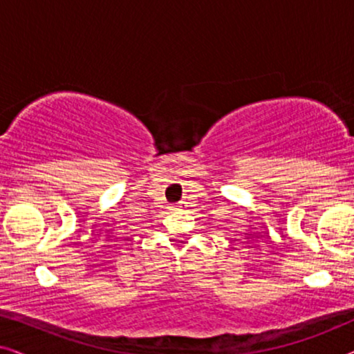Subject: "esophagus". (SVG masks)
<instances>
[{
  "mask_svg": "<svg viewBox=\"0 0 354 354\" xmlns=\"http://www.w3.org/2000/svg\"><path fill=\"white\" fill-rule=\"evenodd\" d=\"M177 207H182V205H180V206H177ZM177 207H176V209H177Z\"/></svg>",
  "mask_w": 354,
  "mask_h": 354,
  "instance_id": "34e87169",
  "label": "esophagus"
}]
</instances>
